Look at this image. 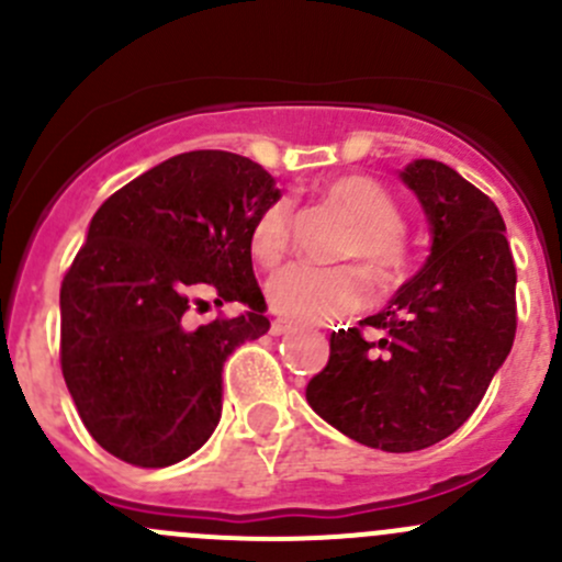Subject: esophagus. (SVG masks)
<instances>
[{"mask_svg":"<svg viewBox=\"0 0 562 562\" xmlns=\"http://www.w3.org/2000/svg\"><path fill=\"white\" fill-rule=\"evenodd\" d=\"M269 331L274 334V337H282V334L291 331V321H285V317H274V321H271Z\"/></svg>","mask_w":562,"mask_h":562,"instance_id":"obj_1","label":"esophagus"}]
</instances>
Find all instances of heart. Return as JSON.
<instances>
[{
  "label": "heart",
  "mask_w": 562,
  "mask_h": 562,
  "mask_svg": "<svg viewBox=\"0 0 562 562\" xmlns=\"http://www.w3.org/2000/svg\"><path fill=\"white\" fill-rule=\"evenodd\" d=\"M323 201L353 223L339 239L337 258L359 260L381 288L400 285L411 266V247L402 236V212L391 192L370 176H339L321 190ZM293 201L266 203L249 228V252L258 263H280L293 245ZM269 304L280 315L302 323H323L356 313L367 304V280L356 266L293 263L266 285Z\"/></svg>",
  "instance_id": "b5f03b06"
}]
</instances>
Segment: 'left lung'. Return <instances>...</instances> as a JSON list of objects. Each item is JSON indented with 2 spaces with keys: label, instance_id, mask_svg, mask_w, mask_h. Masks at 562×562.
I'll list each match as a JSON object with an SVG mask.
<instances>
[{
  "label": "left lung",
  "instance_id": "1",
  "mask_svg": "<svg viewBox=\"0 0 562 562\" xmlns=\"http://www.w3.org/2000/svg\"><path fill=\"white\" fill-rule=\"evenodd\" d=\"M402 179L432 225V255L383 313L331 334L307 383L317 416L394 454L457 432L517 334V266L495 201L438 160L411 162Z\"/></svg>",
  "mask_w": 562,
  "mask_h": 562
}]
</instances>
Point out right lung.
<instances>
[{
    "label": "right lung",
    "mask_w": 562,
    "mask_h": 562,
    "mask_svg": "<svg viewBox=\"0 0 562 562\" xmlns=\"http://www.w3.org/2000/svg\"><path fill=\"white\" fill-rule=\"evenodd\" d=\"M280 198L249 157L198 149L140 173L98 209L59 291L61 375L83 427L122 462L166 468L223 411V364L269 331L249 228ZM206 297L250 313L195 327Z\"/></svg>",
    "instance_id": "add662e5"
}]
</instances>
